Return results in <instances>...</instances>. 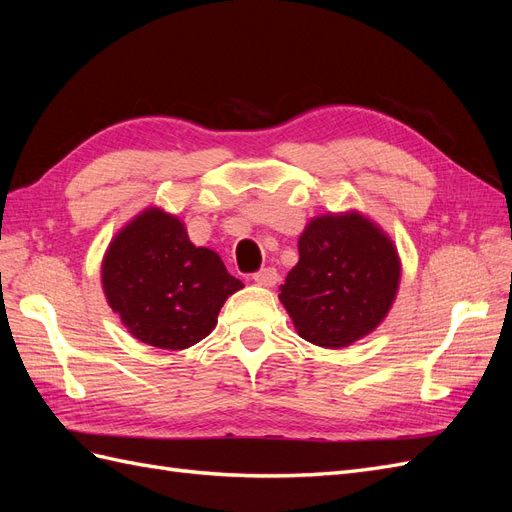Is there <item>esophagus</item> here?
Returning <instances> with one entry per match:
<instances>
[{
	"mask_svg": "<svg viewBox=\"0 0 512 512\" xmlns=\"http://www.w3.org/2000/svg\"><path fill=\"white\" fill-rule=\"evenodd\" d=\"M252 280L258 284V286H275L277 282H280V275H277V271L273 267H265L260 269L252 275Z\"/></svg>",
	"mask_w": 512,
	"mask_h": 512,
	"instance_id": "34e87169",
	"label": "esophagus"
}]
</instances>
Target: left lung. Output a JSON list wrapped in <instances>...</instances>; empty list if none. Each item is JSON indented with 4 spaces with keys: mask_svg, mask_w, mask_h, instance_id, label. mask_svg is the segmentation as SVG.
<instances>
[{
    "mask_svg": "<svg viewBox=\"0 0 512 512\" xmlns=\"http://www.w3.org/2000/svg\"><path fill=\"white\" fill-rule=\"evenodd\" d=\"M393 241L361 213L322 215L299 239L280 301L307 342L344 348L374 331L399 286Z\"/></svg>",
    "mask_w": 512,
    "mask_h": 512,
    "instance_id": "left-lung-1",
    "label": "left lung"
}]
</instances>
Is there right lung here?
<instances>
[{"label": "right lung", "instance_id": "right-lung-1", "mask_svg": "<svg viewBox=\"0 0 512 512\" xmlns=\"http://www.w3.org/2000/svg\"><path fill=\"white\" fill-rule=\"evenodd\" d=\"M102 288L136 339L183 350L213 331L224 301L243 282L213 250L196 247L175 215L153 207L113 239L102 262Z\"/></svg>", "mask_w": 512, "mask_h": 512}]
</instances>
